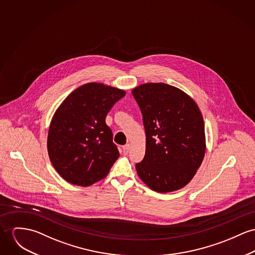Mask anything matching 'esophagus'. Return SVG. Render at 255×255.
Returning <instances> with one entry per match:
<instances>
[{
    "label": "esophagus",
    "instance_id": "obj_1",
    "mask_svg": "<svg viewBox=\"0 0 255 255\" xmlns=\"http://www.w3.org/2000/svg\"><path fill=\"white\" fill-rule=\"evenodd\" d=\"M122 149H123V152L127 154V153L129 152V150H130V144H129V143H126L125 145L122 146Z\"/></svg>",
    "mask_w": 255,
    "mask_h": 255
}]
</instances>
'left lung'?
<instances>
[{"label": "left lung", "instance_id": "8db88e82", "mask_svg": "<svg viewBox=\"0 0 255 255\" xmlns=\"http://www.w3.org/2000/svg\"><path fill=\"white\" fill-rule=\"evenodd\" d=\"M132 94L145 130V154L136 164L137 176L156 192L184 187L206 152L205 124L198 105L182 90L163 82L140 84Z\"/></svg>", "mask_w": 255, "mask_h": 255}]
</instances>
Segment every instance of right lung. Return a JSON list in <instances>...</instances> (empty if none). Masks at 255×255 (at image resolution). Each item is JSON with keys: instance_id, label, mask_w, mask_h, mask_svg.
Here are the masks:
<instances>
[{"instance_id": "right-lung-1", "label": "right lung", "mask_w": 255, "mask_h": 255, "mask_svg": "<svg viewBox=\"0 0 255 255\" xmlns=\"http://www.w3.org/2000/svg\"><path fill=\"white\" fill-rule=\"evenodd\" d=\"M125 94L117 87L90 82L61 103L49 125L47 151L66 181L86 187L108 176L119 152L106 117Z\"/></svg>"}]
</instances>
